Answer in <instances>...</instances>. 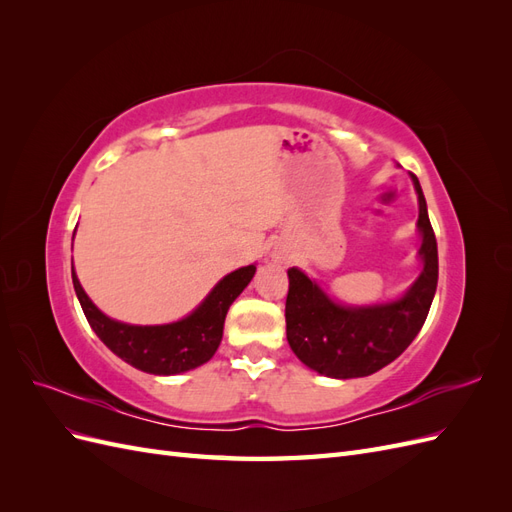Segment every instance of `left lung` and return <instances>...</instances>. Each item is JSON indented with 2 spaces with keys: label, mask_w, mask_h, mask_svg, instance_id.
<instances>
[{
  "label": "left lung",
  "mask_w": 512,
  "mask_h": 512,
  "mask_svg": "<svg viewBox=\"0 0 512 512\" xmlns=\"http://www.w3.org/2000/svg\"><path fill=\"white\" fill-rule=\"evenodd\" d=\"M423 273L404 299L374 307L333 303L305 273L288 269L286 337L292 352L329 378H363L393 363L423 329L438 286V243L416 175Z\"/></svg>",
  "instance_id": "left-lung-1"
}]
</instances>
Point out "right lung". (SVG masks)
<instances>
[{"label":"right lung","instance_id":"1","mask_svg":"<svg viewBox=\"0 0 512 512\" xmlns=\"http://www.w3.org/2000/svg\"><path fill=\"white\" fill-rule=\"evenodd\" d=\"M254 273V265L232 271L188 318L173 324H162V327H132V324L106 318L89 301L79 280H76L74 269L72 284L89 327L96 331L108 350L115 352L119 359L132 367L147 371V374L170 376L194 369L211 359L222 342L228 307L250 284Z\"/></svg>","mask_w":512,"mask_h":512}]
</instances>
